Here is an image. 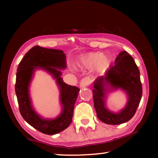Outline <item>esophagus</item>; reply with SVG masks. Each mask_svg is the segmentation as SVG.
Listing matches in <instances>:
<instances>
[{
	"mask_svg": "<svg viewBox=\"0 0 158 158\" xmlns=\"http://www.w3.org/2000/svg\"><path fill=\"white\" fill-rule=\"evenodd\" d=\"M90 83H91V79H90V77H85L81 80L80 85H81V87H85V86H87V85H89Z\"/></svg>",
	"mask_w": 158,
	"mask_h": 158,
	"instance_id": "obj_1",
	"label": "esophagus"
}]
</instances>
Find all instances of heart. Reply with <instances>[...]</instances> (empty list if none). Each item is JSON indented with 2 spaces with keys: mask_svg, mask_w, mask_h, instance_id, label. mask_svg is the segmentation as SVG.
<instances>
[{
  "mask_svg": "<svg viewBox=\"0 0 158 158\" xmlns=\"http://www.w3.org/2000/svg\"><path fill=\"white\" fill-rule=\"evenodd\" d=\"M108 59L100 53H89L82 58L81 65L85 68H92L95 67L98 70H102L107 65Z\"/></svg>",
  "mask_w": 158,
  "mask_h": 158,
  "instance_id": "b5f03b06",
  "label": "heart"
}]
</instances>
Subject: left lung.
Returning a JSON list of instances; mask_svg holds the SVG:
<instances>
[{"label": "left lung", "instance_id": "8db88e82", "mask_svg": "<svg viewBox=\"0 0 158 158\" xmlns=\"http://www.w3.org/2000/svg\"><path fill=\"white\" fill-rule=\"evenodd\" d=\"M109 85L110 89H106ZM93 86L94 107L101 121L109 125H119L130 121L135 114L142 96V85L139 69L127 52L123 51L119 53L114 65L106 71L105 75L98 77ZM118 88L127 93L128 100L126 107L114 114L105 107V95L106 91Z\"/></svg>", "mask_w": 158, "mask_h": 158}]
</instances>
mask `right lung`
<instances>
[{
  "mask_svg": "<svg viewBox=\"0 0 158 158\" xmlns=\"http://www.w3.org/2000/svg\"><path fill=\"white\" fill-rule=\"evenodd\" d=\"M65 53L62 50L35 46L26 53L19 64L16 77L15 92L20 114L29 125L40 132L53 135L65 130L72 123L74 104L79 89L64 83L58 69L66 68ZM41 68L52 73L60 88L63 106L59 117L54 119H44L32 109L29 96V85L35 69Z\"/></svg>",
  "mask_w": 158,
  "mask_h": 158,
  "instance_id": "1",
  "label": "right lung"
}]
</instances>
